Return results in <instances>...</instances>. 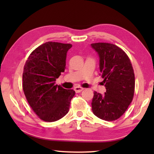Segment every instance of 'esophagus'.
Segmentation results:
<instances>
[{
    "label": "esophagus",
    "mask_w": 154,
    "mask_h": 154,
    "mask_svg": "<svg viewBox=\"0 0 154 154\" xmlns=\"http://www.w3.org/2000/svg\"><path fill=\"white\" fill-rule=\"evenodd\" d=\"M74 90H75V92H76V93H79V92H82V90H83V88H82V87L77 86V87L75 88Z\"/></svg>",
    "instance_id": "obj_1"
}]
</instances>
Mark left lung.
<instances>
[{
	"label": "left lung",
	"instance_id": "obj_1",
	"mask_svg": "<svg viewBox=\"0 0 154 154\" xmlns=\"http://www.w3.org/2000/svg\"><path fill=\"white\" fill-rule=\"evenodd\" d=\"M91 46L99 56L100 75L106 88L103 95L94 92L92 112L103 120H116L125 113L133 99V68L127 54L117 45L96 43Z\"/></svg>",
	"mask_w": 154,
	"mask_h": 154
}]
</instances>
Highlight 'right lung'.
I'll use <instances>...</instances> for the list:
<instances>
[{
	"mask_svg": "<svg viewBox=\"0 0 154 154\" xmlns=\"http://www.w3.org/2000/svg\"><path fill=\"white\" fill-rule=\"evenodd\" d=\"M71 44L47 42L28 56L23 72V90L41 119L56 122L66 116L75 92L56 85L66 69V53Z\"/></svg>",
	"mask_w": 154,
	"mask_h": 154,
	"instance_id": "add662e5",
	"label": "right lung"
}]
</instances>
